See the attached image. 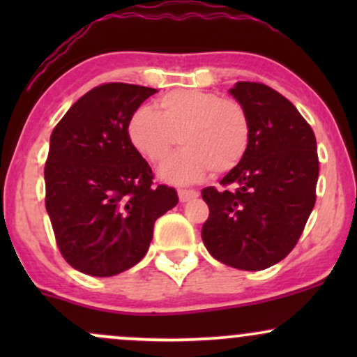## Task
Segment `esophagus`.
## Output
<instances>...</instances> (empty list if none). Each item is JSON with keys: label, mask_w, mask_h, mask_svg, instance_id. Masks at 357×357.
I'll return each instance as SVG.
<instances>
[{"label": "esophagus", "mask_w": 357, "mask_h": 357, "mask_svg": "<svg viewBox=\"0 0 357 357\" xmlns=\"http://www.w3.org/2000/svg\"><path fill=\"white\" fill-rule=\"evenodd\" d=\"M198 195H199V192L195 191V190H179V191H178L179 202H181V203L191 202V199L198 198Z\"/></svg>", "instance_id": "34e87169"}]
</instances>
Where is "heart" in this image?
<instances>
[{"label":"heart","instance_id":"1","mask_svg":"<svg viewBox=\"0 0 357 357\" xmlns=\"http://www.w3.org/2000/svg\"><path fill=\"white\" fill-rule=\"evenodd\" d=\"M127 139L151 165H161L181 144V153L159 169L167 183L203 181L228 173L243 161L250 146V121L238 102L203 90H173L159 100V112L139 105L127 121Z\"/></svg>","mask_w":357,"mask_h":357}]
</instances>
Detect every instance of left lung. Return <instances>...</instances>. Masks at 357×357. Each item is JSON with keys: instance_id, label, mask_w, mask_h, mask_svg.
<instances>
[{"instance_id": "left-lung-1", "label": "left lung", "mask_w": 357, "mask_h": 357, "mask_svg": "<svg viewBox=\"0 0 357 357\" xmlns=\"http://www.w3.org/2000/svg\"><path fill=\"white\" fill-rule=\"evenodd\" d=\"M230 93L250 121L243 161L204 188L210 216L202 228L216 260L240 270H264L292 252L315 204L319 178L314 130L296 105L257 82H236Z\"/></svg>"}]
</instances>
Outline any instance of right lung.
<instances>
[{"instance_id": "obj_1", "label": "right lung", "mask_w": 357, "mask_h": 357, "mask_svg": "<svg viewBox=\"0 0 357 357\" xmlns=\"http://www.w3.org/2000/svg\"><path fill=\"white\" fill-rule=\"evenodd\" d=\"M155 89L104 84L80 97L53 129L45 206L56 245L73 268L112 277L144 258L154 223L178 204L174 188L127 139V121Z\"/></svg>"}]
</instances>
